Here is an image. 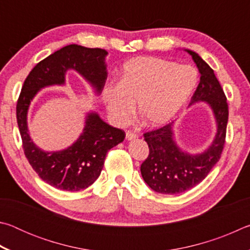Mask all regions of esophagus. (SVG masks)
Segmentation results:
<instances>
[{
	"mask_svg": "<svg viewBox=\"0 0 250 250\" xmlns=\"http://www.w3.org/2000/svg\"><path fill=\"white\" fill-rule=\"evenodd\" d=\"M125 138H126V140H132V139L138 138V134L132 132V131H126Z\"/></svg>",
	"mask_w": 250,
	"mask_h": 250,
	"instance_id": "1",
	"label": "esophagus"
}]
</instances>
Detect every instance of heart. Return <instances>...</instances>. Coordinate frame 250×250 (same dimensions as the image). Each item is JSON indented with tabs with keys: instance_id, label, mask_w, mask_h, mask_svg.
<instances>
[{
	"instance_id": "heart-1",
	"label": "heart",
	"mask_w": 250,
	"mask_h": 250,
	"mask_svg": "<svg viewBox=\"0 0 250 250\" xmlns=\"http://www.w3.org/2000/svg\"><path fill=\"white\" fill-rule=\"evenodd\" d=\"M197 82V70L192 66L155 57H134L122 67L120 83L105 84L103 99L116 124H125L137 103L139 115L147 125H162L184 107Z\"/></svg>"
}]
</instances>
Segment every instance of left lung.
Here are the masks:
<instances>
[{"label": "left lung", "instance_id": "left-lung-1", "mask_svg": "<svg viewBox=\"0 0 250 250\" xmlns=\"http://www.w3.org/2000/svg\"><path fill=\"white\" fill-rule=\"evenodd\" d=\"M186 52L191 55L201 74L189 105L200 101L208 104L217 131L208 149L200 154L186 153L177 146L173 133L174 122L143 134L149 146V155L140 168L143 180L153 191L170 195L184 193L200 184L218 162L225 146L228 121L227 99L214 70L198 54L188 49Z\"/></svg>", "mask_w": 250, "mask_h": 250}]
</instances>
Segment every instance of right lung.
<instances>
[{
  "label": "right lung",
  "instance_id": "1",
  "mask_svg": "<svg viewBox=\"0 0 250 250\" xmlns=\"http://www.w3.org/2000/svg\"><path fill=\"white\" fill-rule=\"evenodd\" d=\"M107 52L71 44L40 62L25 79L16 104V118L23 150L33 170L46 183L62 191L77 192L98 179L107 152L125 140L124 130L113 128L100 119L97 112L88 113L86 125L78 140L65 150L45 152L34 145L27 129V111L40 89L64 84L65 74L74 69L101 94L105 80Z\"/></svg>",
  "mask_w": 250,
  "mask_h": 250
}]
</instances>
